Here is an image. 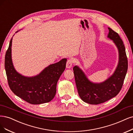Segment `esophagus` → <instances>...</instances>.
<instances>
[{"label": "esophagus", "instance_id": "esophagus-1", "mask_svg": "<svg viewBox=\"0 0 133 133\" xmlns=\"http://www.w3.org/2000/svg\"><path fill=\"white\" fill-rule=\"evenodd\" d=\"M72 61L71 60V59H69V60L66 62V68H68V69L71 68L72 66Z\"/></svg>", "mask_w": 133, "mask_h": 133}]
</instances>
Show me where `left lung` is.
<instances>
[{
  "mask_svg": "<svg viewBox=\"0 0 133 133\" xmlns=\"http://www.w3.org/2000/svg\"><path fill=\"white\" fill-rule=\"evenodd\" d=\"M107 37L112 40L118 49L119 60L113 74L105 81L96 83L91 81L77 65L73 68L76 88L81 99L86 103L98 104L116 96L121 91L128 70L125 49L119 35L108 27Z\"/></svg>",
  "mask_w": 133,
  "mask_h": 133,
  "instance_id": "1",
  "label": "left lung"
}]
</instances>
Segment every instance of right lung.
Returning <instances> with one entry per match:
<instances>
[{
  "label": "right lung",
  "instance_id": "obj_1",
  "mask_svg": "<svg viewBox=\"0 0 133 133\" xmlns=\"http://www.w3.org/2000/svg\"><path fill=\"white\" fill-rule=\"evenodd\" d=\"M12 40V38L5 57V69L11 90L18 97L31 104H39L50 102L56 95L57 82L65 70L67 59L64 58L48 65L36 76H24L15 70L13 65Z\"/></svg>",
  "mask_w": 133,
  "mask_h": 133
}]
</instances>
